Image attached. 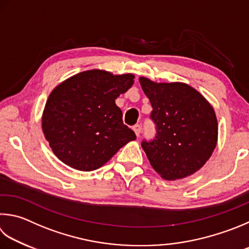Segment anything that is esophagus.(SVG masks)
I'll return each instance as SVG.
<instances>
[{
    "label": "esophagus",
    "mask_w": 249,
    "mask_h": 249,
    "mask_svg": "<svg viewBox=\"0 0 249 249\" xmlns=\"http://www.w3.org/2000/svg\"><path fill=\"white\" fill-rule=\"evenodd\" d=\"M133 129H134L135 134H136V136L139 137L140 132H142V127H140V125H139V124H135V125L133 126Z\"/></svg>",
    "instance_id": "1"
}]
</instances>
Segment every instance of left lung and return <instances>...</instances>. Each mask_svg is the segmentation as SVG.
Returning a JSON list of instances; mask_svg holds the SVG:
<instances>
[{"label": "left lung", "instance_id": "1", "mask_svg": "<svg viewBox=\"0 0 249 249\" xmlns=\"http://www.w3.org/2000/svg\"><path fill=\"white\" fill-rule=\"evenodd\" d=\"M150 100L156 136L142 147L152 168L165 179H179L199 170L218 140V122L201 94L184 83H155L140 77Z\"/></svg>", "mask_w": 249, "mask_h": 249}]
</instances>
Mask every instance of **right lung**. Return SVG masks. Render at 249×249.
I'll return each mask as SVG.
<instances>
[{
	"mask_svg": "<svg viewBox=\"0 0 249 249\" xmlns=\"http://www.w3.org/2000/svg\"><path fill=\"white\" fill-rule=\"evenodd\" d=\"M134 78L133 74L91 70L54 88L44 107L42 130L58 159L73 169L93 171L136 139L115 105Z\"/></svg>",
	"mask_w": 249,
	"mask_h": 249,
	"instance_id": "1",
	"label": "right lung"
}]
</instances>
